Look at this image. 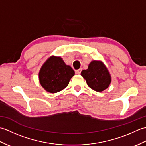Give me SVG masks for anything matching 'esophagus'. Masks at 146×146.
<instances>
[{
  "label": "esophagus",
  "mask_w": 146,
  "mask_h": 146,
  "mask_svg": "<svg viewBox=\"0 0 146 146\" xmlns=\"http://www.w3.org/2000/svg\"><path fill=\"white\" fill-rule=\"evenodd\" d=\"M81 71H82V69H79V70H76V74H77V75H80V73H81Z\"/></svg>",
  "instance_id": "1"
}]
</instances>
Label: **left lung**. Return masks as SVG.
<instances>
[{
  "instance_id": "1",
  "label": "left lung",
  "mask_w": 146,
  "mask_h": 146,
  "mask_svg": "<svg viewBox=\"0 0 146 146\" xmlns=\"http://www.w3.org/2000/svg\"><path fill=\"white\" fill-rule=\"evenodd\" d=\"M81 75L89 87L98 92L107 89L111 81L109 71L102 61H92L88 69L82 71Z\"/></svg>"
}]
</instances>
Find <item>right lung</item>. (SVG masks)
<instances>
[{"label":"right lung","mask_w":146,"mask_h":146,"mask_svg":"<svg viewBox=\"0 0 146 146\" xmlns=\"http://www.w3.org/2000/svg\"><path fill=\"white\" fill-rule=\"evenodd\" d=\"M75 71L65 64L60 56H51L42 64L39 72V80L46 91L54 94L61 91L69 84Z\"/></svg>","instance_id":"right-lung-1"}]
</instances>
